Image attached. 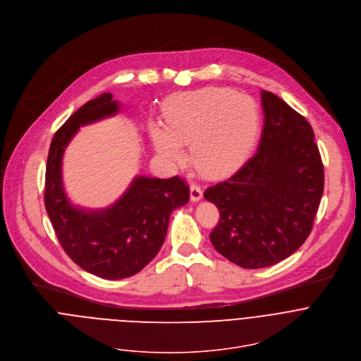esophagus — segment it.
<instances>
[{
    "label": "esophagus",
    "instance_id": "1",
    "mask_svg": "<svg viewBox=\"0 0 361 361\" xmlns=\"http://www.w3.org/2000/svg\"><path fill=\"white\" fill-rule=\"evenodd\" d=\"M190 198H191L192 202L201 201V198H202V190H201L200 185L191 184V187H190Z\"/></svg>",
    "mask_w": 361,
    "mask_h": 361
}]
</instances>
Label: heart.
<instances>
[{
    "label": "heart",
    "mask_w": 361,
    "mask_h": 361,
    "mask_svg": "<svg viewBox=\"0 0 361 361\" xmlns=\"http://www.w3.org/2000/svg\"><path fill=\"white\" fill-rule=\"evenodd\" d=\"M166 123L152 119L149 133L156 152L170 164L185 161V145L197 170L221 177L250 153L257 114L250 98L228 88H202L173 95L164 105Z\"/></svg>",
    "instance_id": "obj_1"
}]
</instances>
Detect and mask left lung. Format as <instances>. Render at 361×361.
Listing matches in <instances>:
<instances>
[{"instance_id":"obj_1","label":"left lung","mask_w":361,"mask_h":361,"mask_svg":"<svg viewBox=\"0 0 361 361\" xmlns=\"http://www.w3.org/2000/svg\"><path fill=\"white\" fill-rule=\"evenodd\" d=\"M264 123L256 153L229 180L205 190L221 219L214 247L243 269L273 266L310 236L324 194V164L310 122L262 91Z\"/></svg>"}]
</instances>
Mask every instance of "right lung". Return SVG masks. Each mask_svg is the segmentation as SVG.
<instances>
[{"mask_svg":"<svg viewBox=\"0 0 361 361\" xmlns=\"http://www.w3.org/2000/svg\"><path fill=\"white\" fill-rule=\"evenodd\" d=\"M121 109L111 92L78 108L54 133L46 164L44 207L67 256L82 270L105 280L139 273L159 253L170 215L185 205L190 190L184 180L136 176L123 195L104 209L73 205L61 177L63 154L80 126L109 118Z\"/></svg>","mask_w":361,"mask_h":361,"instance_id":"obj_1","label":"right lung"}]
</instances>
